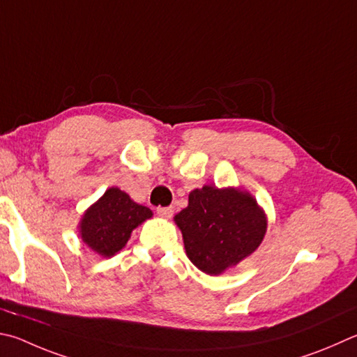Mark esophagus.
Wrapping results in <instances>:
<instances>
[{"label": "esophagus", "mask_w": 357, "mask_h": 357, "mask_svg": "<svg viewBox=\"0 0 357 357\" xmlns=\"http://www.w3.org/2000/svg\"><path fill=\"white\" fill-rule=\"evenodd\" d=\"M158 215L162 218H172L173 207H158Z\"/></svg>", "instance_id": "34e87169"}]
</instances>
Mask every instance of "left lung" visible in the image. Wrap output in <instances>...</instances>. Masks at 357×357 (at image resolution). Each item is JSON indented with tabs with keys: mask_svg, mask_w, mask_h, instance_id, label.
I'll return each instance as SVG.
<instances>
[{
	"mask_svg": "<svg viewBox=\"0 0 357 357\" xmlns=\"http://www.w3.org/2000/svg\"><path fill=\"white\" fill-rule=\"evenodd\" d=\"M185 255L206 275L220 276L261 246L267 213L241 187L203 185L189 193V204L174 215Z\"/></svg>",
	"mask_w": 357,
	"mask_h": 357,
	"instance_id": "1",
	"label": "left lung"
}]
</instances>
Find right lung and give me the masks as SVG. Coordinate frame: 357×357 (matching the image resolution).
<instances>
[{
	"label": "right lung",
	"instance_id": "1",
	"mask_svg": "<svg viewBox=\"0 0 357 357\" xmlns=\"http://www.w3.org/2000/svg\"><path fill=\"white\" fill-rule=\"evenodd\" d=\"M151 217L153 211L146 206L135 203L119 187H109L82 213L77 229L90 250L101 257H112L125 248L131 232Z\"/></svg>",
	"mask_w": 357,
	"mask_h": 357
}]
</instances>
